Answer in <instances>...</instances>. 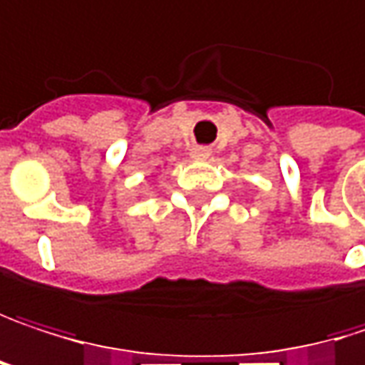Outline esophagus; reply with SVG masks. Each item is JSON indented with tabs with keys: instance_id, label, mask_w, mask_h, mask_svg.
<instances>
[{
	"instance_id": "34e87169",
	"label": "esophagus",
	"mask_w": 365,
	"mask_h": 365,
	"mask_svg": "<svg viewBox=\"0 0 365 365\" xmlns=\"http://www.w3.org/2000/svg\"><path fill=\"white\" fill-rule=\"evenodd\" d=\"M210 147H204V145H200V147H193L191 149V158L193 160H207L210 158Z\"/></svg>"
}]
</instances>
